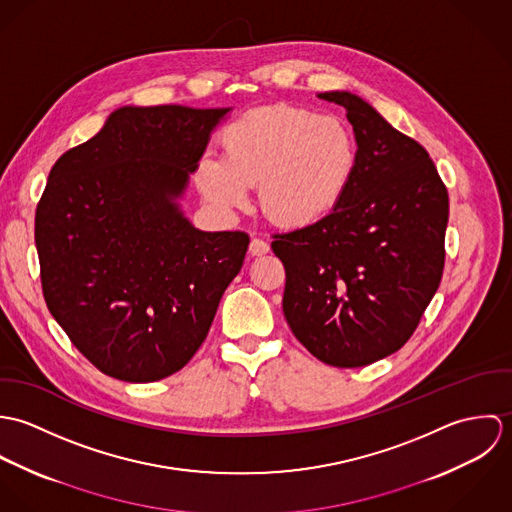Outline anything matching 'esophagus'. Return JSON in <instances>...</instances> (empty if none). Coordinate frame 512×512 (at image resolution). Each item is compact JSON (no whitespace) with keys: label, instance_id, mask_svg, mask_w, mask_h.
<instances>
[{"label":"esophagus","instance_id":"esophagus-1","mask_svg":"<svg viewBox=\"0 0 512 512\" xmlns=\"http://www.w3.org/2000/svg\"><path fill=\"white\" fill-rule=\"evenodd\" d=\"M270 250V244L266 242V240H262V238H252V242H250V246H248V252L252 254V256H262V254H266Z\"/></svg>","mask_w":512,"mask_h":512}]
</instances>
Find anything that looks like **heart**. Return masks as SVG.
Instances as JSON below:
<instances>
[{
	"instance_id": "heart-1",
	"label": "heart",
	"mask_w": 512,
	"mask_h": 512,
	"mask_svg": "<svg viewBox=\"0 0 512 512\" xmlns=\"http://www.w3.org/2000/svg\"><path fill=\"white\" fill-rule=\"evenodd\" d=\"M222 157L203 155L195 183L222 211L248 205L258 185L264 215L282 226H309L343 199L357 169L349 128L331 116L276 106L250 112L220 136Z\"/></svg>"
}]
</instances>
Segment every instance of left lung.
I'll use <instances>...</instances> for the list:
<instances>
[{"mask_svg": "<svg viewBox=\"0 0 512 512\" xmlns=\"http://www.w3.org/2000/svg\"><path fill=\"white\" fill-rule=\"evenodd\" d=\"M317 96L347 110L357 169L327 217L276 234L272 250L297 341L327 365L355 368L396 353L438 292L449 199L428 151L361 96Z\"/></svg>", "mask_w": 512, "mask_h": 512, "instance_id": "left-lung-1", "label": "left lung"}]
</instances>
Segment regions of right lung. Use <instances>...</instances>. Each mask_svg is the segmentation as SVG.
Here are the masks:
<instances>
[{
    "label": "right lung",
    "mask_w": 512,
    "mask_h": 512,
    "mask_svg": "<svg viewBox=\"0 0 512 512\" xmlns=\"http://www.w3.org/2000/svg\"><path fill=\"white\" fill-rule=\"evenodd\" d=\"M230 110L122 106L49 173L35 213L43 295L112 378L155 382L187 365L242 268L246 232L199 230L181 209Z\"/></svg>",
    "instance_id": "right-lung-1"
}]
</instances>
